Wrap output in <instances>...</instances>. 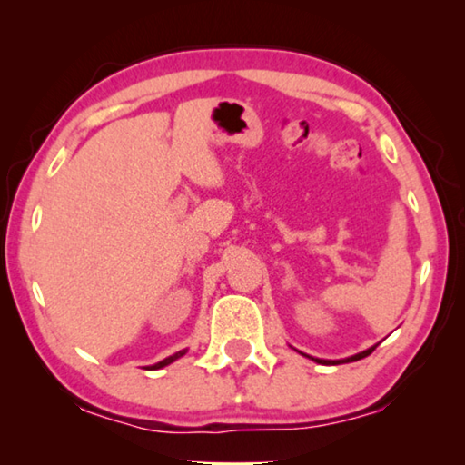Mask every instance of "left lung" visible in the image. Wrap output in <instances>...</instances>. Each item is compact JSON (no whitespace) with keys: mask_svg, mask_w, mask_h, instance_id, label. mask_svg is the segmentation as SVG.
I'll use <instances>...</instances> for the list:
<instances>
[{"mask_svg":"<svg viewBox=\"0 0 465 465\" xmlns=\"http://www.w3.org/2000/svg\"><path fill=\"white\" fill-rule=\"evenodd\" d=\"M377 349V344L375 346H371V349H367V351H363V352H357V355H352V357H349V359H341V361H326V359H313L316 361V363H324V365H338V363H352V361H359V359H365V357H369L371 355V352ZM308 357V355H305Z\"/></svg>","mask_w":465,"mask_h":465,"instance_id":"obj_1","label":"left lung"}]
</instances>
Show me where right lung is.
<instances>
[{
	"mask_svg": "<svg viewBox=\"0 0 465 465\" xmlns=\"http://www.w3.org/2000/svg\"><path fill=\"white\" fill-rule=\"evenodd\" d=\"M183 355H186V349H184V351H178L176 355H172V357H168V359L160 361V363H155L152 369H162V367H166V365H170V363H174V361H176V359H180Z\"/></svg>",
	"mask_w": 465,
	"mask_h": 465,
	"instance_id": "right-lung-1",
	"label": "right lung"
}]
</instances>
